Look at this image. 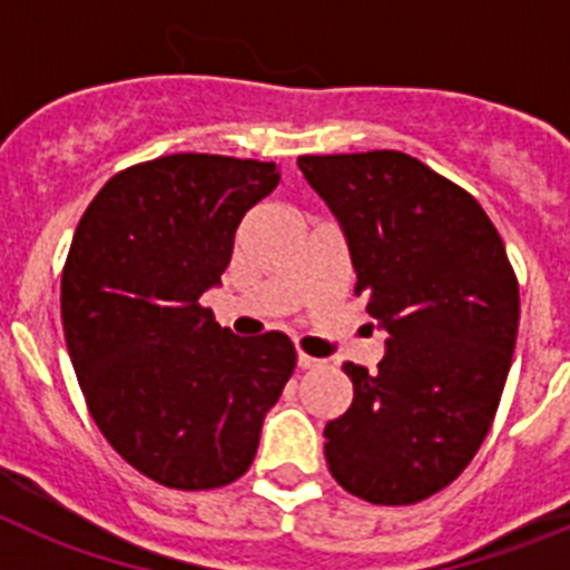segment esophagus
I'll list each match as a JSON object with an SVG mask.
<instances>
[{
	"label": "esophagus",
	"instance_id": "esophagus-1",
	"mask_svg": "<svg viewBox=\"0 0 570 570\" xmlns=\"http://www.w3.org/2000/svg\"><path fill=\"white\" fill-rule=\"evenodd\" d=\"M296 365H299L302 371H308V367H320L322 360H316V356H311V354H305V351H299V354H296Z\"/></svg>",
	"mask_w": 570,
	"mask_h": 570
}]
</instances>
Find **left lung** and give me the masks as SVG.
I'll return each instance as SVG.
<instances>
[{
	"instance_id": "left-lung-1",
	"label": "left lung",
	"mask_w": 570,
	"mask_h": 570,
	"mask_svg": "<svg viewBox=\"0 0 570 570\" xmlns=\"http://www.w3.org/2000/svg\"><path fill=\"white\" fill-rule=\"evenodd\" d=\"M345 230L354 294L387 331L374 374L325 425L331 476L374 505H414L460 476L500 407L520 328L502 236L465 188L402 150L299 156Z\"/></svg>"
}]
</instances>
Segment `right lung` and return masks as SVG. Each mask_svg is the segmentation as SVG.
Segmentation results:
<instances>
[{
  "instance_id": "obj_1",
  "label": "right lung",
  "mask_w": 570,
  "mask_h": 570,
  "mask_svg": "<svg viewBox=\"0 0 570 570\" xmlns=\"http://www.w3.org/2000/svg\"><path fill=\"white\" fill-rule=\"evenodd\" d=\"M276 185L274 163L159 156L110 176L70 242L62 328L88 411L165 488L239 480L294 374L288 336H236L199 302L228 268L242 216Z\"/></svg>"
}]
</instances>
